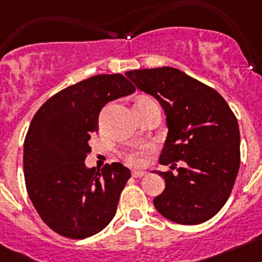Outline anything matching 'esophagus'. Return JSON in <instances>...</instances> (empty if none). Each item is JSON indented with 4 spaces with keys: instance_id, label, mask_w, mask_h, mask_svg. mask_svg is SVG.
<instances>
[{
    "instance_id": "obj_1",
    "label": "esophagus",
    "mask_w": 262,
    "mask_h": 262,
    "mask_svg": "<svg viewBox=\"0 0 262 262\" xmlns=\"http://www.w3.org/2000/svg\"><path fill=\"white\" fill-rule=\"evenodd\" d=\"M145 174H147V172H144V170H133V177L135 178L144 177Z\"/></svg>"
}]
</instances>
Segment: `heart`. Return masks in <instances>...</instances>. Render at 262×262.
Here are the masks:
<instances>
[{
  "label": "heart",
  "mask_w": 262,
  "mask_h": 262,
  "mask_svg": "<svg viewBox=\"0 0 262 262\" xmlns=\"http://www.w3.org/2000/svg\"><path fill=\"white\" fill-rule=\"evenodd\" d=\"M148 98V97H142L139 99H144ZM151 151V147L149 145H143V147L135 148V149H129V151L124 152L123 159L126 160V163H128L129 165H142L143 163V157H144L145 154Z\"/></svg>",
  "instance_id": "b5f03b06"
}]
</instances>
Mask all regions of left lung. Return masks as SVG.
<instances>
[{"label":"left lung","instance_id":"1","mask_svg":"<svg viewBox=\"0 0 262 262\" xmlns=\"http://www.w3.org/2000/svg\"><path fill=\"white\" fill-rule=\"evenodd\" d=\"M126 76L154 96L166 115L169 131L160 164L170 169L159 172L165 190L154 200L155 207L178 224L209 221L228 200L240 168L233 111L216 90L180 69H136Z\"/></svg>","mask_w":262,"mask_h":262}]
</instances>
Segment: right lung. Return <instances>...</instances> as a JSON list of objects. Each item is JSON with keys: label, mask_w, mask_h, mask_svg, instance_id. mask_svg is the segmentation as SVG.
Listing matches in <instances>:
<instances>
[{"label": "right lung", "mask_w": 262, "mask_h": 262, "mask_svg": "<svg viewBox=\"0 0 262 262\" xmlns=\"http://www.w3.org/2000/svg\"><path fill=\"white\" fill-rule=\"evenodd\" d=\"M134 92L123 75L93 76L53 94L32 118L23 144L27 194L41 221L64 237L96 235L117 212L129 169H89L85 159L103 106Z\"/></svg>", "instance_id": "add662e5"}]
</instances>
